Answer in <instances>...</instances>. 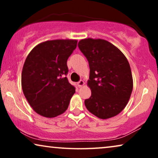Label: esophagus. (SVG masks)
I'll return each mask as SVG.
<instances>
[{"mask_svg":"<svg viewBox=\"0 0 158 158\" xmlns=\"http://www.w3.org/2000/svg\"><path fill=\"white\" fill-rule=\"evenodd\" d=\"M77 85L78 86V88H81L82 86L84 85V81H80L77 83Z\"/></svg>","mask_w":158,"mask_h":158,"instance_id":"34e87169","label":"esophagus"}]
</instances>
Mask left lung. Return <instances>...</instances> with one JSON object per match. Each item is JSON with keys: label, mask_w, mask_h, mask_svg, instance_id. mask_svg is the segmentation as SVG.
<instances>
[{"label": "left lung", "mask_w": 158, "mask_h": 158, "mask_svg": "<svg viewBox=\"0 0 158 158\" xmlns=\"http://www.w3.org/2000/svg\"><path fill=\"white\" fill-rule=\"evenodd\" d=\"M77 46L90 68L88 85L91 96L85 100V107L102 119L116 116L127 106L132 91L128 60L117 47L103 40L85 39Z\"/></svg>", "instance_id": "1"}]
</instances>
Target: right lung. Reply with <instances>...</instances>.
I'll use <instances>...</instances> for the list:
<instances>
[{
  "mask_svg": "<svg viewBox=\"0 0 158 158\" xmlns=\"http://www.w3.org/2000/svg\"><path fill=\"white\" fill-rule=\"evenodd\" d=\"M77 40H57L40 43L28 55L21 73L23 94L36 113L55 117L68 109L75 88L65 77L67 61Z\"/></svg>",
  "mask_w": 158,
  "mask_h": 158,
  "instance_id": "add662e5",
  "label": "right lung"
}]
</instances>
